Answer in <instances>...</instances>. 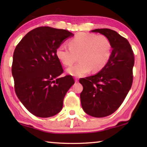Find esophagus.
Listing matches in <instances>:
<instances>
[{
    "label": "esophagus",
    "instance_id": "esophagus-1",
    "mask_svg": "<svg viewBox=\"0 0 147 147\" xmlns=\"http://www.w3.org/2000/svg\"><path fill=\"white\" fill-rule=\"evenodd\" d=\"M78 80H79V78H77V77H76V78H75V82H78Z\"/></svg>",
    "mask_w": 147,
    "mask_h": 147
}]
</instances>
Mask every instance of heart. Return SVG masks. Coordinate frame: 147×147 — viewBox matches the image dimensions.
Instances as JSON below:
<instances>
[{
    "mask_svg": "<svg viewBox=\"0 0 147 147\" xmlns=\"http://www.w3.org/2000/svg\"><path fill=\"white\" fill-rule=\"evenodd\" d=\"M69 47L61 45L56 49L58 58L65 66H71L79 56L78 64L67 69L71 75L81 76L101 71L108 63L112 52L109 39L104 35L79 33L71 39Z\"/></svg>",
    "mask_w": 147,
    "mask_h": 147,
    "instance_id": "1",
    "label": "heart"
}]
</instances>
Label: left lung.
I'll return each instance as SVG.
<instances>
[{
	"label": "left lung",
	"mask_w": 147,
	"mask_h": 147,
	"mask_svg": "<svg viewBox=\"0 0 147 147\" xmlns=\"http://www.w3.org/2000/svg\"><path fill=\"white\" fill-rule=\"evenodd\" d=\"M111 43L112 52L108 63L95 75L80 79L82 107L94 117L108 116L123 102L132 85L134 54L127 39L108 28L95 29Z\"/></svg>",
	"instance_id": "left-lung-1"
}]
</instances>
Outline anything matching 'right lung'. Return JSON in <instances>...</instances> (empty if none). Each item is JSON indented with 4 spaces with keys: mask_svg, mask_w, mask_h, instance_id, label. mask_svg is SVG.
<instances>
[{
    "mask_svg": "<svg viewBox=\"0 0 147 147\" xmlns=\"http://www.w3.org/2000/svg\"><path fill=\"white\" fill-rule=\"evenodd\" d=\"M73 34L63 29L40 26L27 33L16 47L11 66L17 97L34 115L50 117L63 108L67 92L74 84L63 73L57 48Z\"/></svg>",
    "mask_w": 147,
    "mask_h": 147,
    "instance_id": "obj_1",
    "label": "right lung"
}]
</instances>
